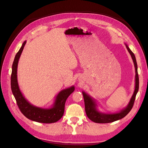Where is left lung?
<instances>
[{
	"label": "left lung",
	"instance_id": "1",
	"mask_svg": "<svg viewBox=\"0 0 148 148\" xmlns=\"http://www.w3.org/2000/svg\"><path fill=\"white\" fill-rule=\"evenodd\" d=\"M128 52L130 54L133 60L135 70V90H134L131 99H130L127 106L123 109L118 112H104L100 111L99 109V104L97 102L95 98L92 97L90 95L84 91H82L85 106V111L88 117L92 122L99 123H107L115 122L125 117L132 109L135 97L139 89V78L138 74V66L136 63V57L134 53L130 50L127 44L125 43Z\"/></svg>",
	"mask_w": 148,
	"mask_h": 148
}]
</instances>
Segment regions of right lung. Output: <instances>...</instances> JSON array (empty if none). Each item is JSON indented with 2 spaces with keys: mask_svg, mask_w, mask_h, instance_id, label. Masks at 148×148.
<instances>
[{
  "mask_svg": "<svg viewBox=\"0 0 148 148\" xmlns=\"http://www.w3.org/2000/svg\"><path fill=\"white\" fill-rule=\"evenodd\" d=\"M26 43L25 41L20 50L16 53L12 65L11 75V88L17 105L21 113L28 119L44 123H55L59 120L64 115L65 104L68 97L75 91V86L62 89L56 96L52 105L47 108L36 106L26 99L20 91L17 79V69L20 57Z\"/></svg>",
  "mask_w": 148,
  "mask_h": 148,
  "instance_id": "right-lung-1",
  "label": "right lung"
}]
</instances>
